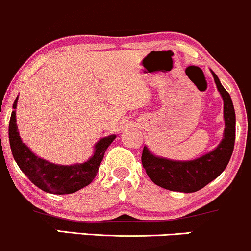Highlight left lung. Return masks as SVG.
<instances>
[{
  "mask_svg": "<svg viewBox=\"0 0 251 251\" xmlns=\"http://www.w3.org/2000/svg\"><path fill=\"white\" fill-rule=\"evenodd\" d=\"M224 101V138L214 151L190 162H176L155 157L144 146L142 164L150 179L160 188L171 191L196 192L217 178L226 168L235 146V109L231 98L212 72Z\"/></svg>",
  "mask_w": 251,
  "mask_h": 251,
  "instance_id": "1",
  "label": "left lung"
}]
</instances>
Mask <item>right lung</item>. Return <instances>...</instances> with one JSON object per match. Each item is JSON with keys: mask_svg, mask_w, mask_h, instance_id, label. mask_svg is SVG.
Masks as SVG:
<instances>
[{"mask_svg": "<svg viewBox=\"0 0 251 251\" xmlns=\"http://www.w3.org/2000/svg\"><path fill=\"white\" fill-rule=\"evenodd\" d=\"M17 98L13 108H16ZM116 139V135L102 138L97 143L93 157L83 164L75 165H56L36 157L19 135L16 125V113L11 112L9 122V142L14 159L21 171L29 178L37 188L54 195H67L76 192L93 181L99 170L106 149Z\"/></svg>", "mask_w": 251, "mask_h": 251, "instance_id": "right-lung-1", "label": "right lung"}]
</instances>
